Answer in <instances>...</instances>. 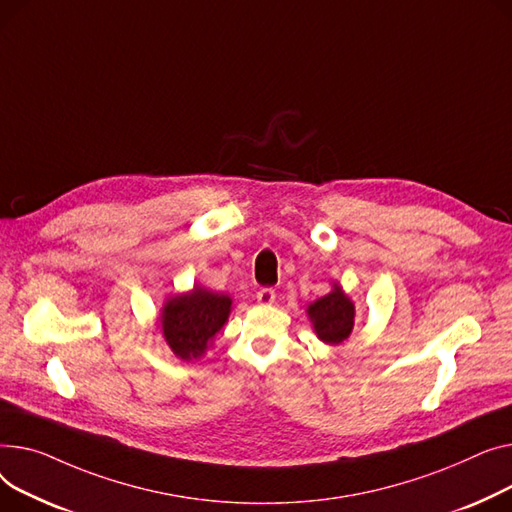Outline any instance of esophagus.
Returning a JSON list of instances; mask_svg holds the SVG:
<instances>
[{
	"label": "esophagus",
	"mask_w": 512,
	"mask_h": 512,
	"mask_svg": "<svg viewBox=\"0 0 512 512\" xmlns=\"http://www.w3.org/2000/svg\"><path fill=\"white\" fill-rule=\"evenodd\" d=\"M275 297H277V293H275V289H270V287H264V289H260V291L256 293L258 304H262V306L275 304Z\"/></svg>",
	"instance_id": "esophagus-1"
}]
</instances>
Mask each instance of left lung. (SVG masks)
<instances>
[{
  "mask_svg": "<svg viewBox=\"0 0 512 512\" xmlns=\"http://www.w3.org/2000/svg\"><path fill=\"white\" fill-rule=\"evenodd\" d=\"M308 318L314 326L316 337L322 343L341 345L349 339L353 330L355 306L345 291L335 283L333 291L308 306Z\"/></svg>",
  "mask_w": 512,
  "mask_h": 512,
  "instance_id": "left-lung-1",
  "label": "left lung"
}]
</instances>
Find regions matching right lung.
I'll use <instances>...</instances> for the list:
<instances>
[{"mask_svg":"<svg viewBox=\"0 0 512 512\" xmlns=\"http://www.w3.org/2000/svg\"><path fill=\"white\" fill-rule=\"evenodd\" d=\"M231 297L194 285L192 291L169 297L161 310L163 337L179 359H198L215 341L231 314Z\"/></svg>","mask_w":512,"mask_h":512,"instance_id":"add662e5","label":"right lung"}]
</instances>
